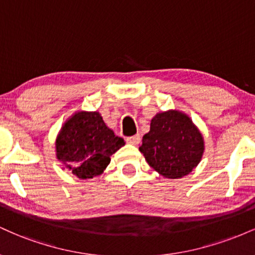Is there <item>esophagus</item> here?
<instances>
[{
	"mask_svg": "<svg viewBox=\"0 0 255 255\" xmlns=\"http://www.w3.org/2000/svg\"><path fill=\"white\" fill-rule=\"evenodd\" d=\"M126 140H127L128 144L137 145L140 142V140H141V137H140L139 134H135V135H133V136H128Z\"/></svg>",
	"mask_w": 255,
	"mask_h": 255,
	"instance_id": "obj_1",
	"label": "esophagus"
}]
</instances>
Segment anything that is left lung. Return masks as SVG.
<instances>
[{"label":"left lung","mask_w":255,"mask_h":255,"mask_svg":"<svg viewBox=\"0 0 255 255\" xmlns=\"http://www.w3.org/2000/svg\"><path fill=\"white\" fill-rule=\"evenodd\" d=\"M139 150L158 174L181 178L201 160L204 139L186 114L169 110L152 119L150 131L142 137Z\"/></svg>","instance_id":"left-lung-1"}]
</instances>
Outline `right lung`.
Returning <instances> with one entry per match:
<instances>
[{
  "label": "right lung",
  "mask_w": 255,
  "mask_h": 255,
  "mask_svg": "<svg viewBox=\"0 0 255 255\" xmlns=\"http://www.w3.org/2000/svg\"><path fill=\"white\" fill-rule=\"evenodd\" d=\"M125 145L107 127L97 111H79L73 115L56 139V156L79 178L101 175L110 163L111 154Z\"/></svg>",
  "instance_id": "obj_1"
}]
</instances>
